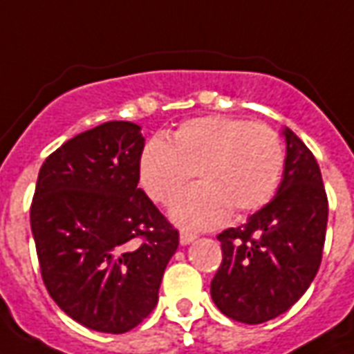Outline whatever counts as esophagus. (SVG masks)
Wrapping results in <instances>:
<instances>
[{
	"label": "esophagus",
	"mask_w": 354,
	"mask_h": 354,
	"mask_svg": "<svg viewBox=\"0 0 354 354\" xmlns=\"http://www.w3.org/2000/svg\"><path fill=\"white\" fill-rule=\"evenodd\" d=\"M196 239L194 234H188V232H180V236H179V241L180 245H190L192 241Z\"/></svg>",
	"instance_id": "esophagus-1"
}]
</instances>
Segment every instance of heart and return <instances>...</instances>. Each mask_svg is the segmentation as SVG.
Returning a JSON list of instances; mask_svg holds the SVG:
<instances>
[{"label":"heart","instance_id":"b5f03b06","mask_svg":"<svg viewBox=\"0 0 354 354\" xmlns=\"http://www.w3.org/2000/svg\"><path fill=\"white\" fill-rule=\"evenodd\" d=\"M283 164L270 126L213 115L180 124L171 141L151 139L139 156V185L151 200L169 203L196 174L200 185L175 200L169 216L185 230H211L230 211L245 215L270 202Z\"/></svg>","mask_w":354,"mask_h":354}]
</instances>
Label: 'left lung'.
I'll return each mask as SVG.
<instances>
[{"label":"left lung","mask_w":354,"mask_h":354,"mask_svg":"<svg viewBox=\"0 0 354 354\" xmlns=\"http://www.w3.org/2000/svg\"><path fill=\"white\" fill-rule=\"evenodd\" d=\"M277 192L247 223L218 234L223 264L211 298L226 317L245 324L272 321L300 300L319 272L328 223L321 169L290 128Z\"/></svg>","instance_id":"1"}]
</instances>
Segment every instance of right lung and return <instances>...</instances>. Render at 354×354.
Masks as SVG:
<instances>
[{"label": "right lung", "instance_id": "1", "mask_svg": "<svg viewBox=\"0 0 354 354\" xmlns=\"http://www.w3.org/2000/svg\"><path fill=\"white\" fill-rule=\"evenodd\" d=\"M141 126L111 120L43 162L30 223L50 298L82 326L124 334L151 313L179 247L138 187Z\"/></svg>", "mask_w": 354, "mask_h": 354}]
</instances>
